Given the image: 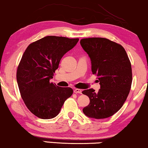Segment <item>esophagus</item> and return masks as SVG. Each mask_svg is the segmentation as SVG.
Returning <instances> with one entry per match:
<instances>
[{"mask_svg": "<svg viewBox=\"0 0 148 148\" xmlns=\"http://www.w3.org/2000/svg\"><path fill=\"white\" fill-rule=\"evenodd\" d=\"M74 92L75 93V94H82V90H79V89H75Z\"/></svg>", "mask_w": 148, "mask_h": 148, "instance_id": "obj_1", "label": "esophagus"}]
</instances>
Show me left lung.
Wrapping results in <instances>:
<instances>
[{
  "mask_svg": "<svg viewBox=\"0 0 148 148\" xmlns=\"http://www.w3.org/2000/svg\"><path fill=\"white\" fill-rule=\"evenodd\" d=\"M80 44L92 64V72L98 77L100 89L84 90L90 104L83 109L88 117L106 119L120 110L129 94L132 83L131 64L120 44L103 38L81 40Z\"/></svg>",
  "mask_w": 148,
  "mask_h": 148,
  "instance_id": "1",
  "label": "left lung"
}]
</instances>
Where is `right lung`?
<instances>
[{"label": "right lung", "mask_w": 148, "mask_h": 148, "mask_svg": "<svg viewBox=\"0 0 148 148\" xmlns=\"http://www.w3.org/2000/svg\"><path fill=\"white\" fill-rule=\"evenodd\" d=\"M78 41V38L46 36L30 44L23 53L17 68V84L26 106L36 116L54 118L73 94L71 88L58 87L50 80L64 54Z\"/></svg>", "instance_id": "obj_1"}]
</instances>
